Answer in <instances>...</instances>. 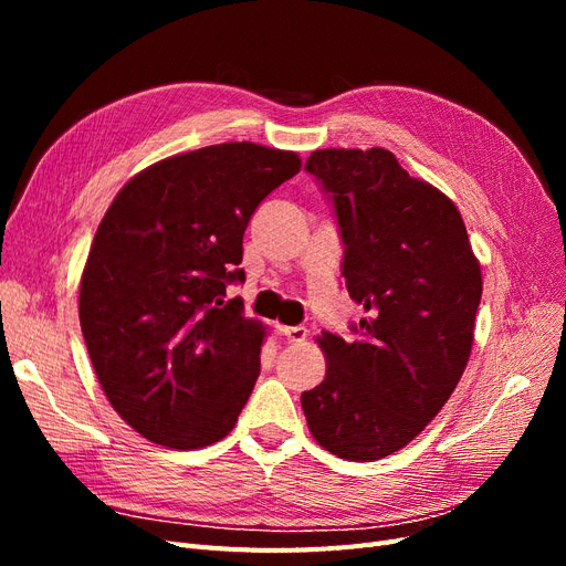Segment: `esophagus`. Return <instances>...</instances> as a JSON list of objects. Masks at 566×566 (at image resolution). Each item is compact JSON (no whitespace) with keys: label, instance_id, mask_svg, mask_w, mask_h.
Listing matches in <instances>:
<instances>
[{"label":"esophagus","instance_id":"obj_1","mask_svg":"<svg viewBox=\"0 0 566 566\" xmlns=\"http://www.w3.org/2000/svg\"><path fill=\"white\" fill-rule=\"evenodd\" d=\"M279 333L283 335V339L287 342V345H300V342L306 339V335H310V331L304 328V325H279Z\"/></svg>","mask_w":566,"mask_h":566}]
</instances>
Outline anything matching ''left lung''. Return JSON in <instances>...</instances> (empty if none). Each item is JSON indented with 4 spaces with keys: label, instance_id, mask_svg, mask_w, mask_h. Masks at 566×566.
I'll return each mask as SVG.
<instances>
[{
    "label": "left lung",
    "instance_id": "8db88e82",
    "mask_svg": "<svg viewBox=\"0 0 566 566\" xmlns=\"http://www.w3.org/2000/svg\"><path fill=\"white\" fill-rule=\"evenodd\" d=\"M304 169L333 205L347 293L368 312L321 333L325 378L302 391L325 451L373 462L413 441L468 366L482 271L453 200L385 148L314 150Z\"/></svg>",
    "mask_w": 566,
    "mask_h": 566
}]
</instances>
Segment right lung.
<instances>
[{
    "label": "right lung",
    "instance_id": "right-lung-1",
    "mask_svg": "<svg viewBox=\"0 0 566 566\" xmlns=\"http://www.w3.org/2000/svg\"><path fill=\"white\" fill-rule=\"evenodd\" d=\"M297 153L231 142L150 165L101 219L80 283L96 378L129 427L202 449L238 422L260 375L264 325L245 318L243 233L300 172Z\"/></svg>",
    "mask_w": 566,
    "mask_h": 566
}]
</instances>
